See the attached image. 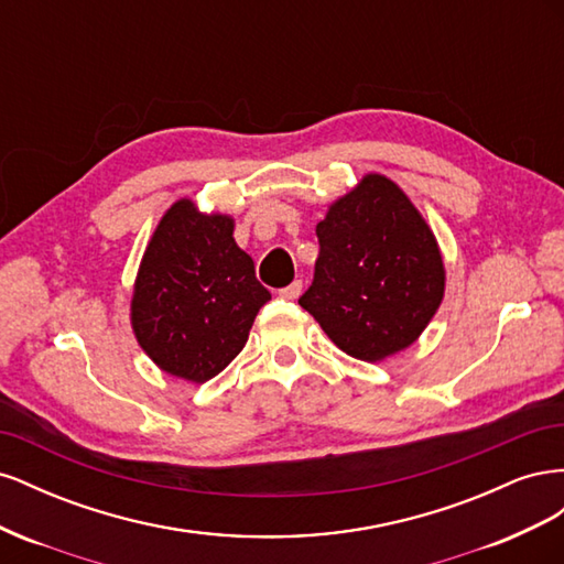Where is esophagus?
Instances as JSON below:
<instances>
[{"label":"esophagus","mask_w":564,"mask_h":564,"mask_svg":"<svg viewBox=\"0 0 564 564\" xmlns=\"http://www.w3.org/2000/svg\"><path fill=\"white\" fill-rule=\"evenodd\" d=\"M301 292H303V282H301V280H294L292 284H286L284 289H280V296H282V299H289V301H294V299L301 296Z\"/></svg>","instance_id":"esophagus-1"}]
</instances>
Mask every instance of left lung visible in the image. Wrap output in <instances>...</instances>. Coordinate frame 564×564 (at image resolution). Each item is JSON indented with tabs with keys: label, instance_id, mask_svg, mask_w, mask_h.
Instances as JSON below:
<instances>
[{
	"label": "left lung",
	"instance_id": "obj_1",
	"mask_svg": "<svg viewBox=\"0 0 564 564\" xmlns=\"http://www.w3.org/2000/svg\"><path fill=\"white\" fill-rule=\"evenodd\" d=\"M315 278L299 303L365 362L412 346L445 296L435 235L390 178L367 174L317 228Z\"/></svg>",
	"mask_w": 564,
	"mask_h": 564
}]
</instances>
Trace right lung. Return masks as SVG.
Listing matches in <instances>:
<instances>
[{
    "instance_id": "1",
    "label": "right lung",
    "mask_w": 564,
    "mask_h": 564,
    "mask_svg": "<svg viewBox=\"0 0 564 564\" xmlns=\"http://www.w3.org/2000/svg\"><path fill=\"white\" fill-rule=\"evenodd\" d=\"M232 230L230 216L199 214L191 199H178L143 253L131 327L150 360L172 377L214 379L240 355L270 301Z\"/></svg>"
}]
</instances>
